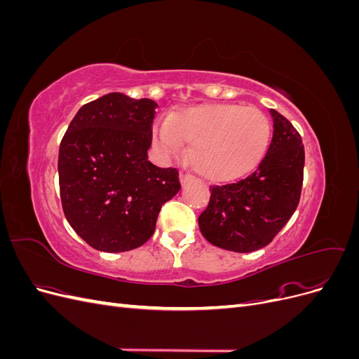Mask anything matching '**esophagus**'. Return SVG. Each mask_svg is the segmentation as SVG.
I'll use <instances>...</instances> for the list:
<instances>
[{
	"label": "esophagus",
	"instance_id": "obj_1",
	"mask_svg": "<svg viewBox=\"0 0 359 359\" xmlns=\"http://www.w3.org/2000/svg\"><path fill=\"white\" fill-rule=\"evenodd\" d=\"M193 180H194V178H193V175H190V173H186V172H181V173H180V181H181L182 186H186V184L191 182Z\"/></svg>",
	"mask_w": 359,
	"mask_h": 359
}]
</instances>
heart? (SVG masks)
Instances as JSON below:
<instances>
[{
  "mask_svg": "<svg viewBox=\"0 0 359 359\" xmlns=\"http://www.w3.org/2000/svg\"><path fill=\"white\" fill-rule=\"evenodd\" d=\"M154 142L168 156L191 144L190 161L212 182L236 181L264 160L271 123L257 107L236 103H206L182 107L154 127Z\"/></svg>",
  "mask_w": 359,
  "mask_h": 359,
  "instance_id": "obj_1",
  "label": "heart"
}]
</instances>
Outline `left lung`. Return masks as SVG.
Masks as SVG:
<instances>
[{"mask_svg": "<svg viewBox=\"0 0 359 359\" xmlns=\"http://www.w3.org/2000/svg\"><path fill=\"white\" fill-rule=\"evenodd\" d=\"M274 133L259 168L241 180L211 187L199 229L206 241L250 253L268 245L295 212L304 178V145L297 128L271 109Z\"/></svg>", "mask_w": 359, "mask_h": 359, "instance_id": "1", "label": "left lung"}]
</instances>
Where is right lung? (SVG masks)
I'll return each instance as SVG.
<instances>
[{
  "instance_id": "add662e5",
  "label": "right lung",
  "mask_w": 359,
  "mask_h": 359,
  "mask_svg": "<svg viewBox=\"0 0 359 359\" xmlns=\"http://www.w3.org/2000/svg\"><path fill=\"white\" fill-rule=\"evenodd\" d=\"M157 103L106 94L83 104L60 144L62 211L95 250L121 253L145 244L161 205L180 191L175 168L148 160Z\"/></svg>"
}]
</instances>
